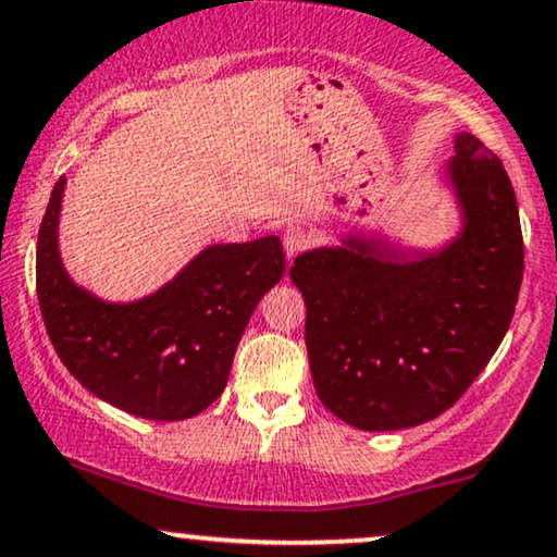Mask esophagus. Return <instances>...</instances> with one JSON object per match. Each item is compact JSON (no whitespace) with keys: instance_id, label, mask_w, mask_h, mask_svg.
Returning a JSON list of instances; mask_svg holds the SVG:
<instances>
[{"instance_id":"obj_1","label":"esophagus","mask_w":557,"mask_h":557,"mask_svg":"<svg viewBox=\"0 0 557 557\" xmlns=\"http://www.w3.org/2000/svg\"><path fill=\"white\" fill-rule=\"evenodd\" d=\"M309 243H312V235H309L305 227L292 225V227L284 230V250H286L288 258L299 256L301 250H307Z\"/></svg>"}]
</instances>
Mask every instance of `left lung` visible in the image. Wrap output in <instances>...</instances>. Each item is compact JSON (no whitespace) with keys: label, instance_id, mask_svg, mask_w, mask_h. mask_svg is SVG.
Returning <instances> with one entry per match:
<instances>
[{"label":"left lung","instance_id":"1","mask_svg":"<svg viewBox=\"0 0 557 557\" xmlns=\"http://www.w3.org/2000/svg\"><path fill=\"white\" fill-rule=\"evenodd\" d=\"M458 230L404 248L352 230L288 271L307 305L317 396L366 432L435 420L473 384L507 335L524 273L517 197L496 153L458 133L440 171Z\"/></svg>","mask_w":557,"mask_h":557}]
</instances>
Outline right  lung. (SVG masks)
I'll return each mask as SVG.
<instances>
[{"mask_svg": "<svg viewBox=\"0 0 557 557\" xmlns=\"http://www.w3.org/2000/svg\"><path fill=\"white\" fill-rule=\"evenodd\" d=\"M66 176L50 194L38 233V301L50 343L71 375L127 414L178 422L225 392L252 309L284 276L276 235L216 243L171 281L133 301L78 286L58 245Z\"/></svg>", "mask_w": 557, "mask_h": 557, "instance_id": "1", "label": "right lung"}]
</instances>
